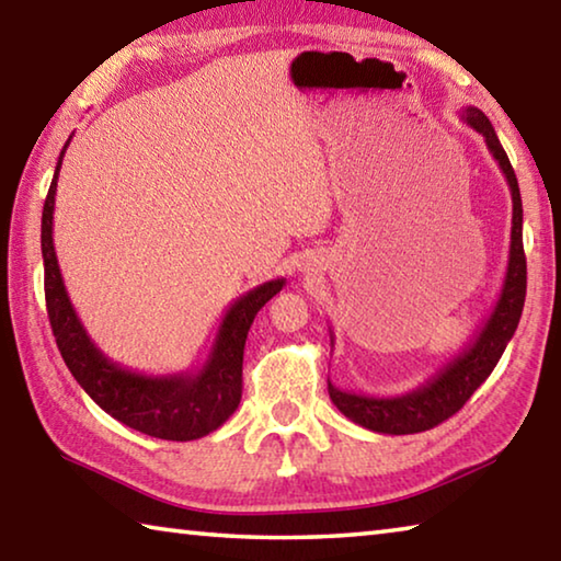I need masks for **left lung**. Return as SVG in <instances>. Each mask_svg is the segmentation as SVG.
Instances as JSON below:
<instances>
[{
  "label": "left lung",
  "mask_w": 561,
  "mask_h": 561,
  "mask_svg": "<svg viewBox=\"0 0 561 561\" xmlns=\"http://www.w3.org/2000/svg\"><path fill=\"white\" fill-rule=\"evenodd\" d=\"M460 118L472 130H478L485 138V146L497 160V165L505 175L512 195V232H510V260L497 301L492 304L490 317L480 327L478 334L465 346L458 356L450 358L440 371H435L428 381L421 383L413 391L398 396H366L341 391L329 381V398L348 421H354L360 428L386 435H411L431 431L435 425L448 421L465 405V401L488 381L492 368L497 366L500 356L505 354L510 339L515 336L519 324L522 307H525L527 294V260L525 247H522V197L517 175L510 165V158L502 148L495 128L490 118L474 106H465ZM334 344V334H331Z\"/></svg>",
  "instance_id": "obj_1"
}]
</instances>
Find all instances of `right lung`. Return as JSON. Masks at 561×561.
I'll use <instances>...</instances> for the list:
<instances>
[{"label": "right lung", "instance_id": "1", "mask_svg": "<svg viewBox=\"0 0 561 561\" xmlns=\"http://www.w3.org/2000/svg\"><path fill=\"white\" fill-rule=\"evenodd\" d=\"M56 163L49 195L42 213V257L44 291L51 331L64 364L69 366L79 386L111 417L128 428L160 440H197L213 433L230 417L242 398V356L244 341L257 311L274 294L282 291L284 277L264 282L237 297L225 311L205 364L195 371L150 376L123 368L93 344L87 327L76 314L69 291L64 287L54 250V201L56 183L66 148Z\"/></svg>", "mask_w": 561, "mask_h": 561}]
</instances>
